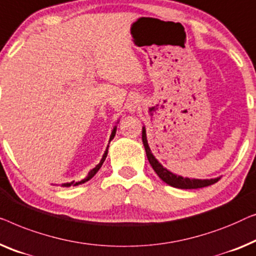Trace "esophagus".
Wrapping results in <instances>:
<instances>
[{"instance_id":"1","label":"esophagus","mask_w":256,"mask_h":256,"mask_svg":"<svg viewBox=\"0 0 256 256\" xmlns=\"http://www.w3.org/2000/svg\"><path fill=\"white\" fill-rule=\"evenodd\" d=\"M139 104H140V100H139L138 97H136V96H132L131 98L128 100L126 108H128V110L130 111V112H134V111H136V109H138Z\"/></svg>"}]
</instances>
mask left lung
Returning <instances> with one entry per match:
<instances>
[{
    "instance_id": "1",
    "label": "left lung",
    "mask_w": 256,
    "mask_h": 256,
    "mask_svg": "<svg viewBox=\"0 0 256 256\" xmlns=\"http://www.w3.org/2000/svg\"><path fill=\"white\" fill-rule=\"evenodd\" d=\"M142 144L144 146H145L147 159H148L150 166H152V168L154 169V172H156L158 176H159L164 182H166L169 186H174V188H180V189L204 188V186H211L214 184V183L218 182L219 178H210V180H198V178H182V176L172 174V172H169L167 168H164V166L156 159V156L152 154V150H150L148 142H147L145 126L142 128Z\"/></svg>"
}]
</instances>
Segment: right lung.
Returning a JSON list of instances; mask_svg holds the SVG:
<instances>
[{
	"instance_id": "obj_1",
	"label": "right lung",
	"mask_w": 256,
	"mask_h": 256,
	"mask_svg": "<svg viewBox=\"0 0 256 256\" xmlns=\"http://www.w3.org/2000/svg\"><path fill=\"white\" fill-rule=\"evenodd\" d=\"M116 130H117V126H114V130H112V132H111V136H110V140H109V142H111V140L114 139V134H116ZM108 148H109V145H108L106 150V152H104L103 156H102V159H100V164H97L95 168H92V170L88 172L87 178H84V180H82V181H80V182H74V181H73V182H70V183H64L62 186H78V184H82V183L87 182V181H89V180H90L92 178H94V175H95L96 172L100 170V168L102 167V164H103V162H104V160H106V156H108Z\"/></svg>"
}]
</instances>
